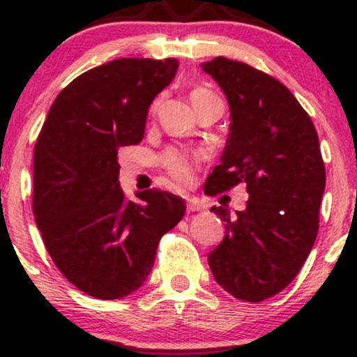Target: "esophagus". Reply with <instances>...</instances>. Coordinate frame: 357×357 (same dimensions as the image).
Returning <instances> with one entry per match:
<instances>
[{
    "instance_id": "34e87169",
    "label": "esophagus",
    "mask_w": 357,
    "mask_h": 357,
    "mask_svg": "<svg viewBox=\"0 0 357 357\" xmlns=\"http://www.w3.org/2000/svg\"><path fill=\"white\" fill-rule=\"evenodd\" d=\"M204 204L199 202L198 198H190L188 199V210L190 211H202V210H204Z\"/></svg>"
}]
</instances>
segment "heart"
I'll list each match as a JSON object with an SVG mask.
<instances>
[{"instance_id": "obj_1", "label": "heart", "mask_w": 357, "mask_h": 357, "mask_svg": "<svg viewBox=\"0 0 357 357\" xmlns=\"http://www.w3.org/2000/svg\"><path fill=\"white\" fill-rule=\"evenodd\" d=\"M203 96H210L208 90L198 89L191 93V102L195 99H199ZM158 105V102L154 104V107ZM202 154L198 153H188V151H178V149H169L162 154V166L166 167V171L169 173L178 183L188 184L191 183L192 174H195L196 165H198Z\"/></svg>"}]
</instances>
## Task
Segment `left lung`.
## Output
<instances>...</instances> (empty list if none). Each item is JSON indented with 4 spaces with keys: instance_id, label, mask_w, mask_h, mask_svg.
<instances>
[{
    "instance_id": "left-lung-1",
    "label": "left lung",
    "mask_w": 357,
    "mask_h": 357,
    "mask_svg": "<svg viewBox=\"0 0 357 357\" xmlns=\"http://www.w3.org/2000/svg\"><path fill=\"white\" fill-rule=\"evenodd\" d=\"M202 68L230 105V132L204 192L247 184V210L225 221V238L208 255L221 289L247 302L284 290L317 236L326 169L309 114L284 84L241 61L216 56Z\"/></svg>"
}]
</instances>
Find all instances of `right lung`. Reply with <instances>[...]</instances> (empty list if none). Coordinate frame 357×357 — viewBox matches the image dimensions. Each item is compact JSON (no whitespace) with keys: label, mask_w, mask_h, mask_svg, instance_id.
<instances>
[{"label":"right lung","mask_w":357,"mask_h":357,"mask_svg":"<svg viewBox=\"0 0 357 357\" xmlns=\"http://www.w3.org/2000/svg\"><path fill=\"white\" fill-rule=\"evenodd\" d=\"M178 67L176 59H117L82 73L56 96L36 141V227L65 278L92 297L136 292L186 210L161 190L129 202L119 184L117 151L142 141L149 105Z\"/></svg>","instance_id":"1"}]
</instances>
